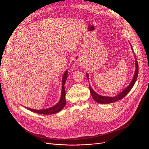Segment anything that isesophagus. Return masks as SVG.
Returning <instances> with one entry per match:
<instances>
[{
  "label": "esophagus",
  "instance_id": "34e87169",
  "mask_svg": "<svg viewBox=\"0 0 149 149\" xmlns=\"http://www.w3.org/2000/svg\"><path fill=\"white\" fill-rule=\"evenodd\" d=\"M74 62L77 64H79V63H81L82 62V59L81 58V57H79V56H76L75 58H74Z\"/></svg>",
  "mask_w": 149,
  "mask_h": 149
}]
</instances>
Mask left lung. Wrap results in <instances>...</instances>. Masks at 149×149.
<instances>
[{
  "label": "left lung",
  "mask_w": 149,
  "mask_h": 149,
  "mask_svg": "<svg viewBox=\"0 0 149 149\" xmlns=\"http://www.w3.org/2000/svg\"><path fill=\"white\" fill-rule=\"evenodd\" d=\"M131 47V49L132 51V52L134 53V51L132 49V47L131 44H130ZM135 73L133 77V79L132 80V81L131 82L130 84L128 86H127L125 89H123L121 93H120L118 95L114 96V97H106V96H102L101 95L98 94L97 93H96L94 90L91 87L90 85H89V90H90V93L91 95H92L93 98H94V100L97 101L98 103L100 104H109V103H111V102H114L118 101V100L122 99V98H123L125 96L127 95L128 94V93L130 92V90L132 89V88L134 86L136 81L137 77H138V74H139V64H138V62H137L136 60V56L135 55ZM86 77L88 79L89 78V74L88 73H86Z\"/></svg>",
  "instance_id": "8db88e82"
}]
</instances>
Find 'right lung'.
I'll use <instances>...</instances> for the list:
<instances>
[{
  "instance_id": "right-lung-1",
  "label": "right lung",
  "mask_w": 149,
  "mask_h": 149,
  "mask_svg": "<svg viewBox=\"0 0 149 149\" xmlns=\"http://www.w3.org/2000/svg\"><path fill=\"white\" fill-rule=\"evenodd\" d=\"M67 77V70H66L63 76L62 79V90H61V95L59 101L57 103L49 108L45 109H40V110H36L33 109L29 107H26L27 109L32 111L33 112L37 113L39 114H52L54 113H57L60 112L65 106L66 101H65V88H64V84Z\"/></svg>"
}]
</instances>
